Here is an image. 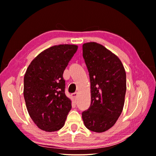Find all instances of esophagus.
Returning a JSON list of instances; mask_svg holds the SVG:
<instances>
[{
	"instance_id": "34e87169",
	"label": "esophagus",
	"mask_w": 156,
	"mask_h": 156,
	"mask_svg": "<svg viewBox=\"0 0 156 156\" xmlns=\"http://www.w3.org/2000/svg\"><path fill=\"white\" fill-rule=\"evenodd\" d=\"M71 97H72V99H73V101L74 102V103H76V100H77L78 93H77V92L73 93V94H71Z\"/></svg>"
}]
</instances>
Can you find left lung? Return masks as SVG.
<instances>
[{
    "label": "left lung",
    "mask_w": 156,
    "mask_h": 156,
    "mask_svg": "<svg viewBox=\"0 0 156 156\" xmlns=\"http://www.w3.org/2000/svg\"><path fill=\"white\" fill-rule=\"evenodd\" d=\"M83 56L89 72L91 104L82 113L85 126L104 132L121 114L126 92V73L119 58L95 42L83 45Z\"/></svg>",
    "instance_id": "1"
}]
</instances>
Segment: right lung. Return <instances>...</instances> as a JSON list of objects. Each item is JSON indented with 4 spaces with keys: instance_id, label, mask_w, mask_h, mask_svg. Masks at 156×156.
<instances>
[{
    "instance_id": "1",
    "label": "right lung",
    "mask_w": 156,
    "mask_h": 156,
    "mask_svg": "<svg viewBox=\"0 0 156 156\" xmlns=\"http://www.w3.org/2000/svg\"><path fill=\"white\" fill-rule=\"evenodd\" d=\"M78 45H54L32 60L24 78V97L28 113L38 128L55 132L63 127L71 108L65 94L63 73Z\"/></svg>"
}]
</instances>
